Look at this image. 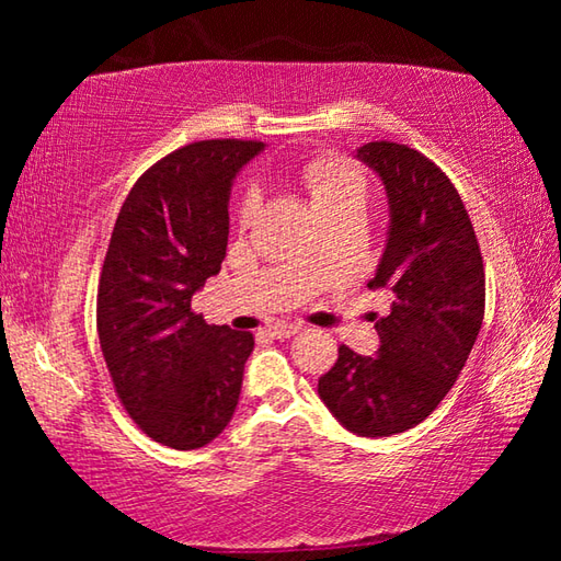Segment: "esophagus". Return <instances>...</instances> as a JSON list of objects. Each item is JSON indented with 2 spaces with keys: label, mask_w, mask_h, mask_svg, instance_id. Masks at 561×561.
<instances>
[{
  "label": "esophagus",
  "mask_w": 561,
  "mask_h": 561,
  "mask_svg": "<svg viewBox=\"0 0 561 561\" xmlns=\"http://www.w3.org/2000/svg\"><path fill=\"white\" fill-rule=\"evenodd\" d=\"M299 329H301L299 324H274L267 331H270V336H274V339H289V336L297 334Z\"/></svg>",
  "instance_id": "obj_1"
}]
</instances>
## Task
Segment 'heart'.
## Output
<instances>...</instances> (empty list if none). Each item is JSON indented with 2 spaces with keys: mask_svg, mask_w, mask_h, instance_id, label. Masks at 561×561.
Here are the masks:
<instances>
[{
  "mask_svg": "<svg viewBox=\"0 0 561 561\" xmlns=\"http://www.w3.org/2000/svg\"><path fill=\"white\" fill-rule=\"evenodd\" d=\"M301 185L307 190L309 201L314 203L321 220L329 217H364L368 203V180L360 168L341 158H314L301 168ZM260 210L257 187H247L240 205H237V220L250 225Z\"/></svg>",
  "mask_w": 561,
  "mask_h": 561,
  "instance_id": "heart-1",
  "label": "heart"
}]
</instances>
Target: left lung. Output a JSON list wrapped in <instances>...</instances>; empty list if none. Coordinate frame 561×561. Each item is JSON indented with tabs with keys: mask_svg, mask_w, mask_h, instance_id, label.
I'll return each mask as SVG.
<instances>
[{
	"mask_svg": "<svg viewBox=\"0 0 561 561\" xmlns=\"http://www.w3.org/2000/svg\"><path fill=\"white\" fill-rule=\"evenodd\" d=\"M383 180L391 225L371 289L393 294L376 356L339 346L319 396L346 431L386 438L425 421L458 381L485 317V267L470 215L431 158L391 140L358 148Z\"/></svg>",
	"mask_w": 561,
	"mask_h": 561,
	"instance_id": "1",
	"label": "left lung"
}]
</instances>
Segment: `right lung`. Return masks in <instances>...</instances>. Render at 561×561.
<instances>
[{"label":"right lung","instance_id":"right-lung-1","mask_svg":"<svg viewBox=\"0 0 561 561\" xmlns=\"http://www.w3.org/2000/svg\"><path fill=\"white\" fill-rule=\"evenodd\" d=\"M260 140L173 150L136 180L101 267L96 329L113 388L148 438L203 448L240 401L250 331L207 324L190 301L222 267L230 187Z\"/></svg>","mask_w":561,"mask_h":561}]
</instances>
